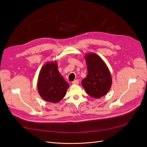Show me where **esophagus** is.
Here are the masks:
<instances>
[{"label": "esophagus", "mask_w": 147, "mask_h": 147, "mask_svg": "<svg viewBox=\"0 0 147 147\" xmlns=\"http://www.w3.org/2000/svg\"><path fill=\"white\" fill-rule=\"evenodd\" d=\"M79 83V80L78 79L75 80L72 82V84H78Z\"/></svg>", "instance_id": "esophagus-1"}]
</instances>
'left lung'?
<instances>
[{"label":"left lung","instance_id":"obj_1","mask_svg":"<svg viewBox=\"0 0 147 147\" xmlns=\"http://www.w3.org/2000/svg\"><path fill=\"white\" fill-rule=\"evenodd\" d=\"M86 61L88 75L82 84L89 96L99 98L106 95L111 88L110 71L103 60L95 53L88 54Z\"/></svg>","mask_w":147,"mask_h":147}]
</instances>
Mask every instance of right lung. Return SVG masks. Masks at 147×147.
I'll use <instances>...</instances> for the list:
<instances>
[{
	"label": "right lung",
	"mask_w": 147,
	"mask_h": 147,
	"mask_svg": "<svg viewBox=\"0 0 147 147\" xmlns=\"http://www.w3.org/2000/svg\"><path fill=\"white\" fill-rule=\"evenodd\" d=\"M56 63L46 64L42 67L38 79V92L48 102L57 103L66 94L69 84L61 76Z\"/></svg>",
	"instance_id": "1"
}]
</instances>
